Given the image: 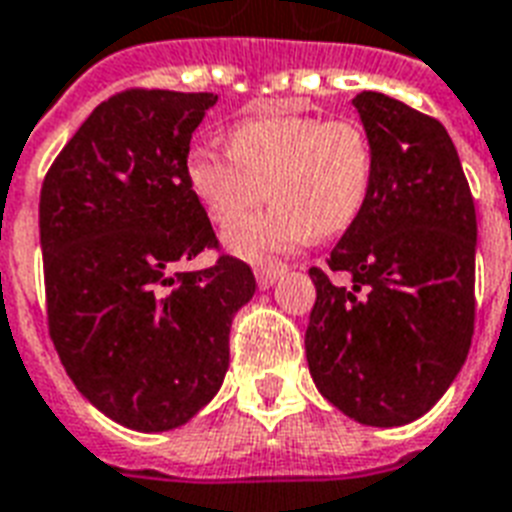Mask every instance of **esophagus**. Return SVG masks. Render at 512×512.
Instances as JSON below:
<instances>
[{"label":"esophagus","instance_id":"obj_1","mask_svg":"<svg viewBox=\"0 0 512 512\" xmlns=\"http://www.w3.org/2000/svg\"><path fill=\"white\" fill-rule=\"evenodd\" d=\"M284 268H257L255 271V279H257V287L260 290H271L273 284L282 279Z\"/></svg>","mask_w":512,"mask_h":512}]
</instances>
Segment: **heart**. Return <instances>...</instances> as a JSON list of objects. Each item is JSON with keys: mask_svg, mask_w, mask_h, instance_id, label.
<instances>
[{"mask_svg": "<svg viewBox=\"0 0 512 512\" xmlns=\"http://www.w3.org/2000/svg\"><path fill=\"white\" fill-rule=\"evenodd\" d=\"M373 174V142L351 117H247L230 128L228 152L195 147L187 155V182L217 228H236L263 204L265 190L273 198L268 212L228 236L230 252L252 263L351 228L368 204Z\"/></svg>", "mask_w": 512, "mask_h": 512, "instance_id": "heart-1", "label": "heart"}]
</instances>
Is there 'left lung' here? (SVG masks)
Masks as SVG:
<instances>
[{"mask_svg": "<svg viewBox=\"0 0 512 512\" xmlns=\"http://www.w3.org/2000/svg\"><path fill=\"white\" fill-rule=\"evenodd\" d=\"M376 152L368 204L330 252L306 357L325 400L368 427H403L462 370L475 325L478 222L451 136L386 93L351 99Z\"/></svg>", "mask_w": 512, "mask_h": 512, "instance_id": "1", "label": "left lung"}]
</instances>
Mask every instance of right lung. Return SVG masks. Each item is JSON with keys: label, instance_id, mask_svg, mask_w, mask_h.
Returning a JSON list of instances; mask_svg holds the SVG:
<instances>
[{"label": "right lung", "instance_id": "add662e5", "mask_svg": "<svg viewBox=\"0 0 512 512\" xmlns=\"http://www.w3.org/2000/svg\"><path fill=\"white\" fill-rule=\"evenodd\" d=\"M214 93L126 91L93 109L39 195L50 338L77 392L136 432H166L220 392L230 325L255 295L222 255L174 273L212 222L187 182L193 131Z\"/></svg>", "mask_w": 512, "mask_h": 512}]
</instances>
